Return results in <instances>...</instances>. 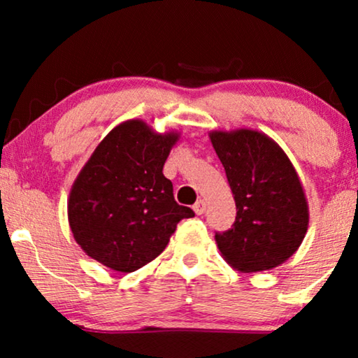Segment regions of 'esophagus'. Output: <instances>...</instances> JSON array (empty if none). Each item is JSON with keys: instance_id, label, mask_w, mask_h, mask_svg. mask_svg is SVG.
<instances>
[{"instance_id": "34e87169", "label": "esophagus", "mask_w": 358, "mask_h": 358, "mask_svg": "<svg viewBox=\"0 0 358 358\" xmlns=\"http://www.w3.org/2000/svg\"><path fill=\"white\" fill-rule=\"evenodd\" d=\"M205 207H207V205H205L203 200H197L194 205V212L197 215H202L205 212Z\"/></svg>"}]
</instances>
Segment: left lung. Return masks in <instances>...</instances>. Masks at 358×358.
I'll return each instance as SVG.
<instances>
[{"instance_id": "left-lung-1", "label": "left lung", "mask_w": 358, "mask_h": 358, "mask_svg": "<svg viewBox=\"0 0 358 358\" xmlns=\"http://www.w3.org/2000/svg\"><path fill=\"white\" fill-rule=\"evenodd\" d=\"M234 202L236 222L215 241L224 261L239 272L280 266L298 251L310 208L292 161L277 141L252 129L212 130Z\"/></svg>"}]
</instances>
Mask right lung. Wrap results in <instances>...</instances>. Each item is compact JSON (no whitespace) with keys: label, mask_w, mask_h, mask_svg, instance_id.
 Returning <instances> with one entry per match:
<instances>
[{"label":"right lung","mask_w":358,"mask_h":358,"mask_svg":"<svg viewBox=\"0 0 358 358\" xmlns=\"http://www.w3.org/2000/svg\"><path fill=\"white\" fill-rule=\"evenodd\" d=\"M180 138L140 119L107 134L76 176L68 197V223L86 256L129 273L168 246L182 218L194 212L174 200L163 166Z\"/></svg>","instance_id":"obj_1"}]
</instances>
